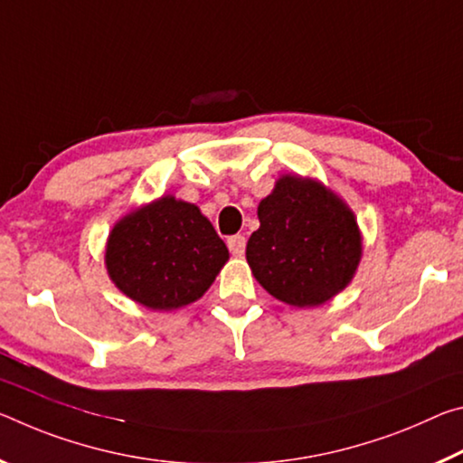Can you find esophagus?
Listing matches in <instances>:
<instances>
[{
  "label": "esophagus",
  "instance_id": "obj_1",
  "mask_svg": "<svg viewBox=\"0 0 463 463\" xmlns=\"http://www.w3.org/2000/svg\"><path fill=\"white\" fill-rule=\"evenodd\" d=\"M227 248L233 256H244L246 252V238L244 236H232L227 240Z\"/></svg>",
  "mask_w": 463,
  "mask_h": 463
}]
</instances>
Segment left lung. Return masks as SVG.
<instances>
[{
    "label": "left lung",
    "mask_w": 463,
    "mask_h": 463,
    "mask_svg": "<svg viewBox=\"0 0 463 463\" xmlns=\"http://www.w3.org/2000/svg\"><path fill=\"white\" fill-rule=\"evenodd\" d=\"M259 219L246 260L272 298L314 307L353 281L363 254L357 219L322 182L285 174L260 201Z\"/></svg>",
    "instance_id": "obj_1"
}]
</instances>
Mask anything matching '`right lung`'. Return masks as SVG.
<instances>
[{"instance_id": "right-lung-1", "label": "right lung", "mask_w": 463, "mask_h": 463, "mask_svg": "<svg viewBox=\"0 0 463 463\" xmlns=\"http://www.w3.org/2000/svg\"><path fill=\"white\" fill-rule=\"evenodd\" d=\"M227 259V246L201 209L172 194L118 219L104 256L110 281L160 312L203 298Z\"/></svg>"}]
</instances>
